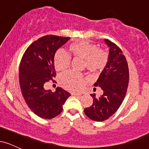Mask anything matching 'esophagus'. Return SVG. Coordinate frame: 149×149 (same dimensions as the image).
<instances>
[{"mask_svg": "<svg viewBox=\"0 0 149 149\" xmlns=\"http://www.w3.org/2000/svg\"><path fill=\"white\" fill-rule=\"evenodd\" d=\"M71 95H74V96H78V95H80V94L76 93V92H72V93H71Z\"/></svg>", "mask_w": 149, "mask_h": 149, "instance_id": "esophagus-1", "label": "esophagus"}]
</instances>
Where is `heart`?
I'll use <instances>...</instances> for the list:
<instances>
[{
  "label": "heart",
  "instance_id": "1",
  "mask_svg": "<svg viewBox=\"0 0 149 149\" xmlns=\"http://www.w3.org/2000/svg\"><path fill=\"white\" fill-rule=\"evenodd\" d=\"M83 59V66L89 71L97 73L102 71L109 61V54L104 49H98L97 45L88 40H78L68 46L67 52L59 50L54 57V65L57 71H64L70 64V57ZM61 85L66 90L78 92L86 83L84 76L80 73L68 71L59 78Z\"/></svg>",
  "mask_w": 149,
  "mask_h": 149
}]
</instances>
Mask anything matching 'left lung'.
Masks as SVG:
<instances>
[{
  "label": "left lung",
  "instance_id": "obj_1",
  "mask_svg": "<svg viewBox=\"0 0 149 149\" xmlns=\"http://www.w3.org/2000/svg\"><path fill=\"white\" fill-rule=\"evenodd\" d=\"M109 47V61L94 84L103 90L102 96L96 98L95 94L91 107L84 109L85 114L92 120L101 122L111 116L120 107L125 97L129 83V69L122 50L111 40L105 39Z\"/></svg>",
  "mask_w": 149,
  "mask_h": 149
}]
</instances>
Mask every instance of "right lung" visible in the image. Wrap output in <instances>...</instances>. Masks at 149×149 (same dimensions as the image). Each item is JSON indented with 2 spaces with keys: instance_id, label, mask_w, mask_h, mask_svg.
<instances>
[{
  "instance_id": "1",
  "label": "right lung",
  "mask_w": 149,
  "mask_h": 149,
  "mask_svg": "<svg viewBox=\"0 0 149 149\" xmlns=\"http://www.w3.org/2000/svg\"><path fill=\"white\" fill-rule=\"evenodd\" d=\"M69 39L54 35L42 36L29 46L22 58L19 79L22 95L31 110L42 118L59 115L71 95L59 87L54 92L44 88V85L56 76L54 54Z\"/></svg>"
}]
</instances>
